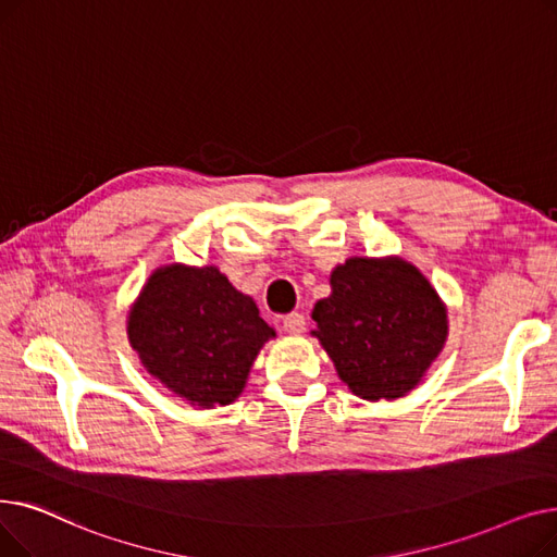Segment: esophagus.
I'll list each match as a JSON object with an SVG mask.
<instances>
[{
	"label": "esophagus",
	"instance_id": "obj_1",
	"mask_svg": "<svg viewBox=\"0 0 557 557\" xmlns=\"http://www.w3.org/2000/svg\"><path fill=\"white\" fill-rule=\"evenodd\" d=\"M283 331L289 335H301L306 331V317L301 312H289L283 317Z\"/></svg>",
	"mask_w": 557,
	"mask_h": 557
}]
</instances>
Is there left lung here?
I'll use <instances>...</instances> for the list:
<instances>
[{
  "instance_id": "left-lung-1",
  "label": "left lung",
  "mask_w": 557,
  "mask_h": 557,
  "mask_svg": "<svg viewBox=\"0 0 557 557\" xmlns=\"http://www.w3.org/2000/svg\"><path fill=\"white\" fill-rule=\"evenodd\" d=\"M312 320L339 381L364 401L412 392L448 337L446 304L401 256H351L337 264Z\"/></svg>"
}]
</instances>
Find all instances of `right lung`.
Returning <instances> with one entry per match:
<instances>
[{"label": "right lung", "instance_id": "1", "mask_svg": "<svg viewBox=\"0 0 557 557\" xmlns=\"http://www.w3.org/2000/svg\"><path fill=\"white\" fill-rule=\"evenodd\" d=\"M128 344L147 374L195 408L233 404L276 331L215 264H161L126 317Z\"/></svg>", "mask_w": 557, "mask_h": 557}]
</instances>
